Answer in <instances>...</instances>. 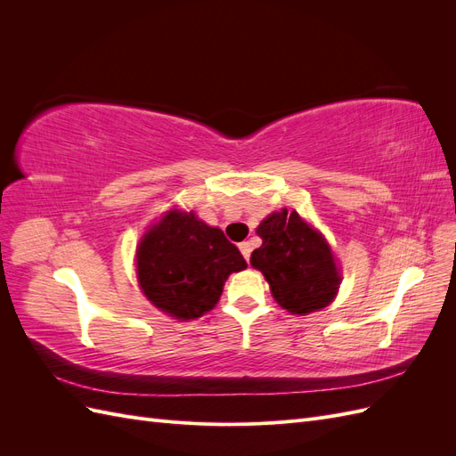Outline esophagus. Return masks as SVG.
<instances>
[{"label":"esophagus","instance_id":"34e87169","mask_svg":"<svg viewBox=\"0 0 456 456\" xmlns=\"http://www.w3.org/2000/svg\"><path fill=\"white\" fill-rule=\"evenodd\" d=\"M240 251H241V255L245 256V260L249 262V258H251V243H249V241H241V243H240Z\"/></svg>","mask_w":456,"mask_h":456}]
</instances>
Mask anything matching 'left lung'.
Returning <instances> with one entry per match:
<instances>
[{
  "instance_id": "1",
  "label": "left lung",
  "mask_w": 456,
  "mask_h": 456,
  "mask_svg": "<svg viewBox=\"0 0 456 456\" xmlns=\"http://www.w3.org/2000/svg\"><path fill=\"white\" fill-rule=\"evenodd\" d=\"M262 245L251 255V266L265 275L272 297L281 308L308 315L337 297L342 281L325 238L297 211L268 215L256 228Z\"/></svg>"
}]
</instances>
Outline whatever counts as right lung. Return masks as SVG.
Masks as SVG:
<instances>
[{"label":"right lung","instance_id":"1","mask_svg":"<svg viewBox=\"0 0 456 456\" xmlns=\"http://www.w3.org/2000/svg\"><path fill=\"white\" fill-rule=\"evenodd\" d=\"M243 268L247 262L238 247L194 211H167L136 247V278L144 297L181 322L213 310L228 275Z\"/></svg>","mask_w":456,"mask_h":456}]
</instances>
